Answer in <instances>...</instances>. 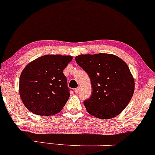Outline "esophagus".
<instances>
[{
	"label": "esophagus",
	"mask_w": 155,
	"mask_h": 155,
	"mask_svg": "<svg viewBox=\"0 0 155 155\" xmlns=\"http://www.w3.org/2000/svg\"><path fill=\"white\" fill-rule=\"evenodd\" d=\"M79 89H80V87H76V89H75V93H79Z\"/></svg>",
	"instance_id": "obj_1"
}]
</instances>
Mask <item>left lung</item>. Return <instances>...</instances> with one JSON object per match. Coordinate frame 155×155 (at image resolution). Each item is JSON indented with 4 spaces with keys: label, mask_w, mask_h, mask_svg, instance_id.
I'll use <instances>...</instances> for the list:
<instances>
[{
    "label": "left lung",
    "mask_w": 155,
    "mask_h": 155,
    "mask_svg": "<svg viewBox=\"0 0 155 155\" xmlns=\"http://www.w3.org/2000/svg\"><path fill=\"white\" fill-rule=\"evenodd\" d=\"M76 62L88 74L93 93L84 101L87 111L98 118H113L130 103L135 81L128 65L109 54H81Z\"/></svg>",
    "instance_id": "1"
}]
</instances>
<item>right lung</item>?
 <instances>
[{"mask_svg":"<svg viewBox=\"0 0 155 155\" xmlns=\"http://www.w3.org/2000/svg\"><path fill=\"white\" fill-rule=\"evenodd\" d=\"M71 56L45 55L28 63L20 76L19 93L31 113L51 116L60 112L70 97L64 69Z\"/></svg>","mask_w":155,"mask_h":155,"instance_id":"1","label":"right lung"}]
</instances>
